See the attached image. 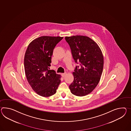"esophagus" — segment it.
<instances>
[{
	"instance_id": "34e87169",
	"label": "esophagus",
	"mask_w": 131,
	"mask_h": 131,
	"mask_svg": "<svg viewBox=\"0 0 131 131\" xmlns=\"http://www.w3.org/2000/svg\"><path fill=\"white\" fill-rule=\"evenodd\" d=\"M66 73H62L61 74V76H62V77H63L64 78L65 76H66Z\"/></svg>"
}]
</instances>
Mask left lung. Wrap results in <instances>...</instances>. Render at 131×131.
<instances>
[{
  "instance_id": "1",
  "label": "left lung",
  "mask_w": 131,
  "mask_h": 131,
  "mask_svg": "<svg viewBox=\"0 0 131 131\" xmlns=\"http://www.w3.org/2000/svg\"><path fill=\"white\" fill-rule=\"evenodd\" d=\"M74 60L80 63L73 72L74 81L69 86L71 92L79 96H86L99 84L101 76L104 57L96 42L86 36L65 37Z\"/></svg>"
}]
</instances>
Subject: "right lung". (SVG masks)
<instances>
[{"label":"right lung","instance_id":"obj_1","mask_svg":"<svg viewBox=\"0 0 131 131\" xmlns=\"http://www.w3.org/2000/svg\"><path fill=\"white\" fill-rule=\"evenodd\" d=\"M62 37L43 36L29 44L24 58L26 77L38 95L49 97L54 95L61 83L60 75L49 70L55 46Z\"/></svg>","mask_w":131,"mask_h":131}]
</instances>
